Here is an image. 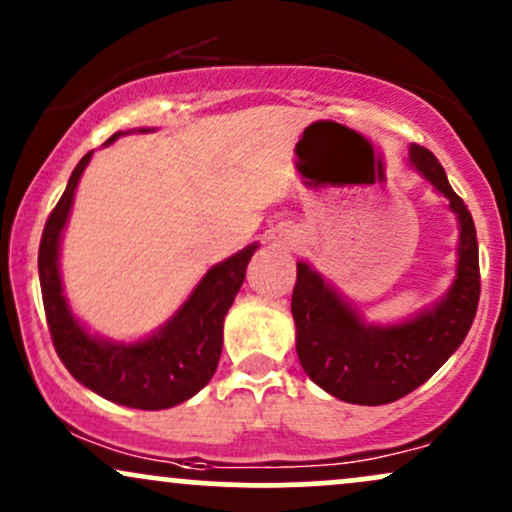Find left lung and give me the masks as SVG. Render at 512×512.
Listing matches in <instances>:
<instances>
[{
  "mask_svg": "<svg viewBox=\"0 0 512 512\" xmlns=\"http://www.w3.org/2000/svg\"><path fill=\"white\" fill-rule=\"evenodd\" d=\"M409 154L414 168L450 199L460 221L457 279L436 308L402 325H363L320 274L298 262L291 296L298 358L315 385L349 404L378 407L424 385L455 354L477 315L481 276L472 214L426 146L411 144Z\"/></svg>",
  "mask_w": 512,
  "mask_h": 512,
  "instance_id": "8db88e82",
  "label": "left lung"
}]
</instances>
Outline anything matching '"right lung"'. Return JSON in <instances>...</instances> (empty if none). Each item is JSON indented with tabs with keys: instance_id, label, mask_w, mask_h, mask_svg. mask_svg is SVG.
<instances>
[{
	"instance_id": "add662e5",
	"label": "right lung",
	"mask_w": 512,
	"mask_h": 512,
	"mask_svg": "<svg viewBox=\"0 0 512 512\" xmlns=\"http://www.w3.org/2000/svg\"><path fill=\"white\" fill-rule=\"evenodd\" d=\"M117 137L120 132L108 142H115ZM91 154L93 151H88L76 163L67 190L45 221L40 238L38 274L52 344L69 373L96 395L132 409L156 411L175 407L197 395L219 366L223 317L243 286L245 269L257 245H248L238 255L211 267L187 303L154 337L137 344H113L91 337L74 320L64 301L57 267L62 228L72 209L76 182L91 161Z\"/></svg>"
}]
</instances>
